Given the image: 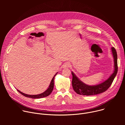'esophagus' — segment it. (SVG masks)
I'll return each instance as SVG.
<instances>
[{
    "mask_svg": "<svg viewBox=\"0 0 125 125\" xmlns=\"http://www.w3.org/2000/svg\"><path fill=\"white\" fill-rule=\"evenodd\" d=\"M70 66V64L69 62H66L65 63L64 65H63V68H69Z\"/></svg>",
    "mask_w": 125,
    "mask_h": 125,
    "instance_id": "34e87169",
    "label": "esophagus"
}]
</instances>
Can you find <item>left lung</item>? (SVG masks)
I'll return each mask as SVG.
<instances>
[{
  "label": "left lung",
  "mask_w": 125,
  "mask_h": 125,
  "mask_svg": "<svg viewBox=\"0 0 125 125\" xmlns=\"http://www.w3.org/2000/svg\"><path fill=\"white\" fill-rule=\"evenodd\" d=\"M111 50L114 58V70L110 76L103 82L96 85H87L81 81L72 71L73 76L72 86L74 91L77 94L83 95H93L102 93L108 90L111 85L118 72L117 52L114 47H112Z\"/></svg>",
  "instance_id": "left-lung-1"
}]
</instances>
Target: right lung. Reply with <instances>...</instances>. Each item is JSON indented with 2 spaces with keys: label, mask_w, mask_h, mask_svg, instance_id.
<instances>
[{
  "label": "right lung",
  "mask_w": 125,
  "mask_h": 125,
  "mask_svg": "<svg viewBox=\"0 0 125 125\" xmlns=\"http://www.w3.org/2000/svg\"><path fill=\"white\" fill-rule=\"evenodd\" d=\"M58 73H56L55 75L53 77V78H52V79L51 80V81L50 83V84L48 87V88L47 90L43 93L39 94H36V95H29V94H25L24 93H23L22 92H20V91H19L18 90H17V91L19 93H20L21 94H22V95H23L24 96L27 97H29V98H43V97H46L47 96H48L50 94L52 93L53 90V87H54V77L57 75Z\"/></svg>",
  "instance_id": "obj_1"
}]
</instances>
